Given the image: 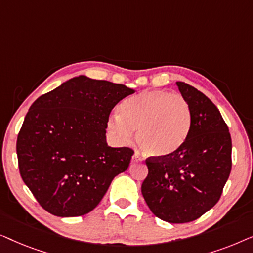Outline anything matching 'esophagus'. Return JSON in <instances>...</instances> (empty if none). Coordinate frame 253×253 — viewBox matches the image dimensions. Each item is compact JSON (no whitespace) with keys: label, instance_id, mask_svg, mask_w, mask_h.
<instances>
[{"label":"esophagus","instance_id":"34e87169","mask_svg":"<svg viewBox=\"0 0 253 253\" xmlns=\"http://www.w3.org/2000/svg\"><path fill=\"white\" fill-rule=\"evenodd\" d=\"M140 161H143V159H141L138 154H134L132 159H131V162H132V164H134V162H140Z\"/></svg>","mask_w":253,"mask_h":253}]
</instances>
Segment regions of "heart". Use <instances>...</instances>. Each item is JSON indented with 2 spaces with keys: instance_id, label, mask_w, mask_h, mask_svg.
I'll use <instances>...</instances> for the list:
<instances>
[{
  "instance_id": "1",
  "label": "heart",
  "mask_w": 253,
  "mask_h": 253,
  "mask_svg": "<svg viewBox=\"0 0 253 253\" xmlns=\"http://www.w3.org/2000/svg\"><path fill=\"white\" fill-rule=\"evenodd\" d=\"M120 114L109 119V130L126 143L132 137V131H137L138 145L152 157L177 151L191 126L188 101L167 89H151L126 100Z\"/></svg>"
}]
</instances>
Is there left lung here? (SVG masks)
Wrapping results in <instances>:
<instances>
[{
    "instance_id": "1",
    "label": "left lung",
    "mask_w": 253,
    "mask_h": 253,
    "mask_svg": "<svg viewBox=\"0 0 253 253\" xmlns=\"http://www.w3.org/2000/svg\"><path fill=\"white\" fill-rule=\"evenodd\" d=\"M191 112L184 144L174 153L146 159L148 175L141 193L152 213L170 223L197 220L219 202L231 170L228 126L207 96L176 83Z\"/></svg>"
}]
</instances>
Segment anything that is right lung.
Instances as JSON below:
<instances>
[{"label": "right lung", "mask_w": 253, "mask_h": 253, "mask_svg": "<svg viewBox=\"0 0 253 253\" xmlns=\"http://www.w3.org/2000/svg\"><path fill=\"white\" fill-rule=\"evenodd\" d=\"M134 89L86 76L69 79L30 107L17 138L23 181L41 207L56 216L94 210L133 150L110 147L112 109Z\"/></svg>", "instance_id": "obj_1"}]
</instances>
